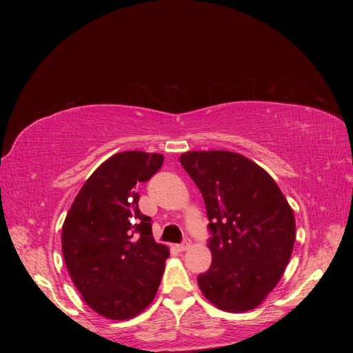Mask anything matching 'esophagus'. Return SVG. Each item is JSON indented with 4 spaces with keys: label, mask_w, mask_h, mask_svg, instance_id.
<instances>
[{
    "label": "esophagus",
    "mask_w": 353,
    "mask_h": 353,
    "mask_svg": "<svg viewBox=\"0 0 353 353\" xmlns=\"http://www.w3.org/2000/svg\"><path fill=\"white\" fill-rule=\"evenodd\" d=\"M188 248H190V241H188V240H185V241H183V243L176 244V249H178L179 252H185Z\"/></svg>",
    "instance_id": "esophagus-1"
}]
</instances>
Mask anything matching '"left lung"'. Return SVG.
I'll list each match as a JSON object with an SVG mask.
<instances>
[{"instance_id": "left-lung-1", "label": "left lung", "mask_w": 353, "mask_h": 353, "mask_svg": "<svg viewBox=\"0 0 353 353\" xmlns=\"http://www.w3.org/2000/svg\"><path fill=\"white\" fill-rule=\"evenodd\" d=\"M179 162L200 190L209 219L212 263L197 276L200 290L222 311H250L290 261L293 210L270 174L239 153L188 152Z\"/></svg>"}]
</instances>
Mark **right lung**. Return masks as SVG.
<instances>
[{
	"label": "right lung",
	"mask_w": 353,
	"mask_h": 353,
	"mask_svg": "<svg viewBox=\"0 0 353 353\" xmlns=\"http://www.w3.org/2000/svg\"><path fill=\"white\" fill-rule=\"evenodd\" d=\"M163 165L162 154L123 152L94 170L61 228L70 279L95 312L130 319L152 303L169 249L153 239L152 218L138 208V183Z\"/></svg>",
	"instance_id": "1"
}]
</instances>
